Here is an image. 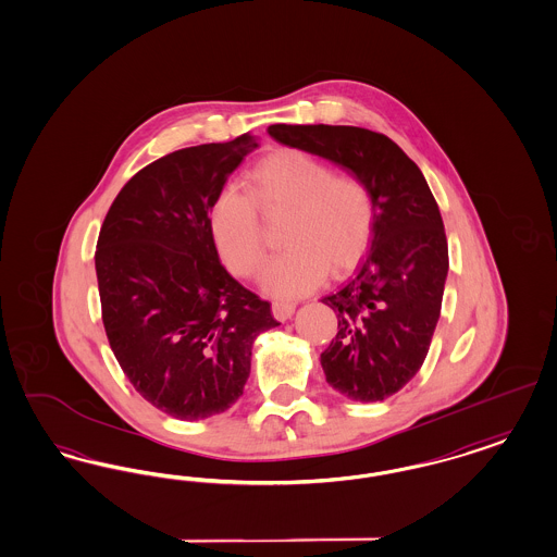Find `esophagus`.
I'll return each instance as SVG.
<instances>
[{
    "mask_svg": "<svg viewBox=\"0 0 557 557\" xmlns=\"http://www.w3.org/2000/svg\"><path fill=\"white\" fill-rule=\"evenodd\" d=\"M294 311H296V305H292V302H273L271 305V312L277 321H288Z\"/></svg>",
    "mask_w": 557,
    "mask_h": 557,
    "instance_id": "34e87169",
    "label": "esophagus"
}]
</instances>
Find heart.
<instances>
[{
	"instance_id": "b5f03b06",
	"label": "heart",
	"mask_w": 557,
	"mask_h": 557,
	"mask_svg": "<svg viewBox=\"0 0 557 557\" xmlns=\"http://www.w3.org/2000/svg\"><path fill=\"white\" fill-rule=\"evenodd\" d=\"M245 188H225L209 209V227L227 268L250 277L263 261L259 211H286L280 245L261 271V288L275 298L309 294L327 275L355 268L371 238L373 197L362 180L334 174L321 159L280 149L245 174Z\"/></svg>"
}]
</instances>
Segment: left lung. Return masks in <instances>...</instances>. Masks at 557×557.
Instances as JSON below:
<instances>
[{"mask_svg":"<svg viewBox=\"0 0 557 557\" xmlns=\"http://www.w3.org/2000/svg\"><path fill=\"white\" fill-rule=\"evenodd\" d=\"M268 133L350 172L373 197L371 248L357 275L321 300L337 317L321 367L342 396L385 400L419 373L440 321L449 268L440 207L419 165L385 134L327 124Z\"/></svg>","mask_w":557,"mask_h":557,"instance_id":"8db88e82","label":"left lung"}]
</instances>
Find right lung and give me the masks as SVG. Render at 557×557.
Returning <instances> with one entry per match:
<instances>
[{"label":"right lung","mask_w":557,"mask_h":557,"mask_svg":"<svg viewBox=\"0 0 557 557\" xmlns=\"http://www.w3.org/2000/svg\"><path fill=\"white\" fill-rule=\"evenodd\" d=\"M259 147L243 134L163 156L126 182L101 225L95 271L103 325L134 389L180 421L232 408L271 305L222 265L211 202Z\"/></svg>","instance_id":"1"}]
</instances>
